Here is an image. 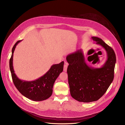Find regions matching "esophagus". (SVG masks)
Wrapping results in <instances>:
<instances>
[{
  "mask_svg": "<svg viewBox=\"0 0 125 125\" xmlns=\"http://www.w3.org/2000/svg\"><path fill=\"white\" fill-rule=\"evenodd\" d=\"M67 65H66V64H65L63 66V71L65 72H66L67 71Z\"/></svg>",
  "mask_w": 125,
  "mask_h": 125,
  "instance_id": "1",
  "label": "esophagus"
}]
</instances>
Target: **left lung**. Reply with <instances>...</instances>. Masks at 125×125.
Masks as SVG:
<instances>
[{
	"instance_id": "left-lung-1",
	"label": "left lung",
	"mask_w": 125,
	"mask_h": 125,
	"mask_svg": "<svg viewBox=\"0 0 125 125\" xmlns=\"http://www.w3.org/2000/svg\"><path fill=\"white\" fill-rule=\"evenodd\" d=\"M91 39L106 52L107 59L101 67L89 66L82 49L66 57L69 63L67 71L71 95L75 100L84 103L96 101L106 92L114 79L116 62L112 47L99 37L92 36Z\"/></svg>"
}]
</instances>
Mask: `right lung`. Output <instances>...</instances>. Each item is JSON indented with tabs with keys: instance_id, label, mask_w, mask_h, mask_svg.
<instances>
[{
	"instance_id": "1",
	"label": "right lung",
	"mask_w": 125,
	"mask_h": 125,
	"mask_svg": "<svg viewBox=\"0 0 125 125\" xmlns=\"http://www.w3.org/2000/svg\"><path fill=\"white\" fill-rule=\"evenodd\" d=\"M21 41H18L12 49V55L9 61L11 76L14 85L22 95L34 101H41L48 99L52 94L54 83L60 73H62L64 62L52 65L46 73L35 80L28 81L19 78L13 67V52L16 46Z\"/></svg>"
}]
</instances>
